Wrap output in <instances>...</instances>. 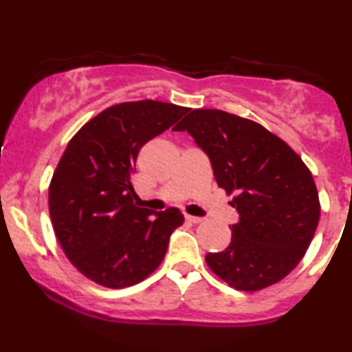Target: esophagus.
Returning <instances> with one entry per match:
<instances>
[{
  "instance_id": "obj_1",
  "label": "esophagus",
  "mask_w": 352,
  "mask_h": 352,
  "mask_svg": "<svg viewBox=\"0 0 352 352\" xmlns=\"http://www.w3.org/2000/svg\"><path fill=\"white\" fill-rule=\"evenodd\" d=\"M185 220H187L188 223H201V221H204V218H201V217H192V215H185Z\"/></svg>"
}]
</instances>
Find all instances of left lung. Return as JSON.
Instances as JSON below:
<instances>
[{
  "mask_svg": "<svg viewBox=\"0 0 352 352\" xmlns=\"http://www.w3.org/2000/svg\"><path fill=\"white\" fill-rule=\"evenodd\" d=\"M208 155L218 187L240 221L232 241L205 261L240 292H258L292 273L316 232L319 197L301 157L268 129L218 109H195L177 125Z\"/></svg>",
  "mask_w": 352,
  "mask_h": 352,
  "instance_id": "left-lung-1",
  "label": "left lung"
}]
</instances>
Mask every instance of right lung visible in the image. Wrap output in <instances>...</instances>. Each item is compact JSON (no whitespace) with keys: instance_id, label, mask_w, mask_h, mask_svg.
<instances>
[{"instance_id":"1","label":"right lung","mask_w":352,"mask_h":352,"mask_svg":"<svg viewBox=\"0 0 352 352\" xmlns=\"http://www.w3.org/2000/svg\"><path fill=\"white\" fill-rule=\"evenodd\" d=\"M187 112L151 99L116 104L67 144L50 184V215L64 254L91 281L127 288L162 263L184 215L137 207L131 175L142 145Z\"/></svg>"}]
</instances>
